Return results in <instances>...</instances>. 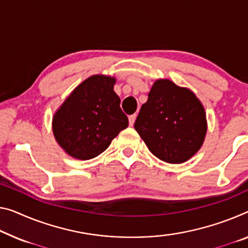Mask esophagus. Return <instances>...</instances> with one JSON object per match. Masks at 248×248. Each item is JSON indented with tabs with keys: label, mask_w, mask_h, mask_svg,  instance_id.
Segmentation results:
<instances>
[{
	"label": "esophagus",
	"mask_w": 248,
	"mask_h": 248,
	"mask_svg": "<svg viewBox=\"0 0 248 248\" xmlns=\"http://www.w3.org/2000/svg\"><path fill=\"white\" fill-rule=\"evenodd\" d=\"M136 114H132V115L128 116V123H129V126H133L134 125V122L136 120Z\"/></svg>",
	"instance_id": "esophagus-1"
}]
</instances>
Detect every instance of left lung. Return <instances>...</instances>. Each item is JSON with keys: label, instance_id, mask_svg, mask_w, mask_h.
<instances>
[{"label": "left lung", "instance_id": "obj_1", "mask_svg": "<svg viewBox=\"0 0 248 248\" xmlns=\"http://www.w3.org/2000/svg\"><path fill=\"white\" fill-rule=\"evenodd\" d=\"M134 128L156 157L170 164L188 161L207 132L204 106L192 91L167 78L156 79Z\"/></svg>", "mask_w": 248, "mask_h": 248}]
</instances>
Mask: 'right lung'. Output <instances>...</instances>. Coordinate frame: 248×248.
<instances>
[{"instance_id": "obj_1", "label": "right lung", "mask_w": 248, "mask_h": 248, "mask_svg": "<svg viewBox=\"0 0 248 248\" xmlns=\"http://www.w3.org/2000/svg\"><path fill=\"white\" fill-rule=\"evenodd\" d=\"M116 78L109 75L90 76L72 91L52 120L59 145L72 157L86 161L109 146L128 120L114 92Z\"/></svg>"}]
</instances>
